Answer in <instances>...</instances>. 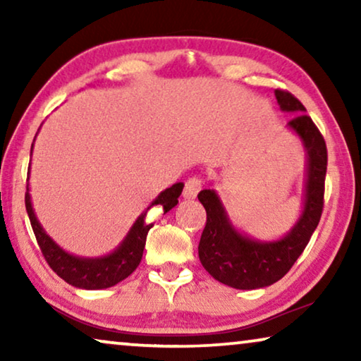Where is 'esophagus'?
I'll list each match as a JSON object with an SVG mask.
<instances>
[{
    "instance_id": "34e87169",
    "label": "esophagus",
    "mask_w": 361,
    "mask_h": 361,
    "mask_svg": "<svg viewBox=\"0 0 361 361\" xmlns=\"http://www.w3.org/2000/svg\"><path fill=\"white\" fill-rule=\"evenodd\" d=\"M202 187V180L199 177H190L189 180L185 182V187H184V192H182V195H184V199H195L197 194H199Z\"/></svg>"
}]
</instances>
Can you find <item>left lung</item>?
<instances>
[{"label": "left lung", "instance_id": "left-lung-1", "mask_svg": "<svg viewBox=\"0 0 361 361\" xmlns=\"http://www.w3.org/2000/svg\"><path fill=\"white\" fill-rule=\"evenodd\" d=\"M274 97L281 111L294 115L286 128L298 136L305 152L302 209L290 230L276 240L253 238L236 228L214 187L197 195L207 212L199 243L200 263L219 283L235 289H261L283 278L302 255L322 215L327 172L324 137L298 98L284 90H274Z\"/></svg>", "mask_w": 361, "mask_h": 361}]
</instances>
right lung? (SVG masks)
Returning a JSON list of instances; mask_svg holds the SVG:
<instances>
[{
	"label": "right lung",
	"mask_w": 361,
	"mask_h": 361,
	"mask_svg": "<svg viewBox=\"0 0 361 361\" xmlns=\"http://www.w3.org/2000/svg\"><path fill=\"white\" fill-rule=\"evenodd\" d=\"M41 130V128H39ZM39 133V131H37ZM37 136V135H36ZM36 141V137H34ZM34 149V142L31 146V154ZM29 176H31V164L27 169V190H26V210L31 220L34 235L41 248L44 258L49 266L54 269V273L66 281V283L75 286L78 289H106L126 279L133 271H135L141 263L142 250L146 245L147 231L152 228V224L146 221V214L151 207L159 205L161 210L167 214L171 209L179 204V195L184 189V182H176L169 189L162 190L145 210L135 220V224L128 231L121 243L108 255L103 256H78L68 253L54 241L46 230L42 228L41 221L37 220L36 212H34L31 194H29Z\"/></svg>",
	"instance_id": "1"
}]
</instances>
